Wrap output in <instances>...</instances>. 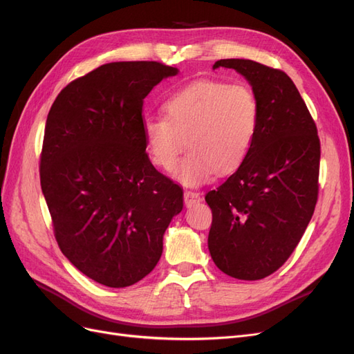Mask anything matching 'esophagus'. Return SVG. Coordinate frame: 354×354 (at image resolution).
Masks as SVG:
<instances>
[{
    "instance_id": "34e87169",
    "label": "esophagus",
    "mask_w": 354,
    "mask_h": 354,
    "mask_svg": "<svg viewBox=\"0 0 354 354\" xmlns=\"http://www.w3.org/2000/svg\"><path fill=\"white\" fill-rule=\"evenodd\" d=\"M185 203L189 205H194V203H198L201 201V194L199 192H194V190H185Z\"/></svg>"
}]
</instances>
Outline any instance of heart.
Returning a JSON list of instances; mask_svg holds the SVG:
<instances>
[{
	"label": "heart",
	"instance_id": "obj_1",
	"mask_svg": "<svg viewBox=\"0 0 354 354\" xmlns=\"http://www.w3.org/2000/svg\"><path fill=\"white\" fill-rule=\"evenodd\" d=\"M165 116L143 124L152 162L171 171L186 147L190 152L176 169V178L198 186L214 176H229L248 159L260 122L254 91L245 84L201 80L173 93L164 102Z\"/></svg>",
	"mask_w": 354,
	"mask_h": 354
}]
</instances>
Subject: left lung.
I'll return each instance as SVG.
<instances>
[{"instance_id":"left-lung-1","label":"left lung","mask_w":354,"mask_h":354,"mask_svg":"<svg viewBox=\"0 0 354 354\" xmlns=\"http://www.w3.org/2000/svg\"><path fill=\"white\" fill-rule=\"evenodd\" d=\"M250 81L260 122L245 164L205 201L212 211L208 248L221 272L242 281L274 273L312 220L319 194L317 128L288 75L259 62L221 59Z\"/></svg>"}]
</instances>
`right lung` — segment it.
<instances>
[{
  "label": "right lung",
  "mask_w": 354,
  "mask_h": 354,
  "mask_svg": "<svg viewBox=\"0 0 354 354\" xmlns=\"http://www.w3.org/2000/svg\"><path fill=\"white\" fill-rule=\"evenodd\" d=\"M177 69L113 62L73 80L47 116L41 189L63 255L90 279L130 286L162 255L183 189L146 153L143 100Z\"/></svg>",
  "instance_id": "right-lung-1"
}]
</instances>
